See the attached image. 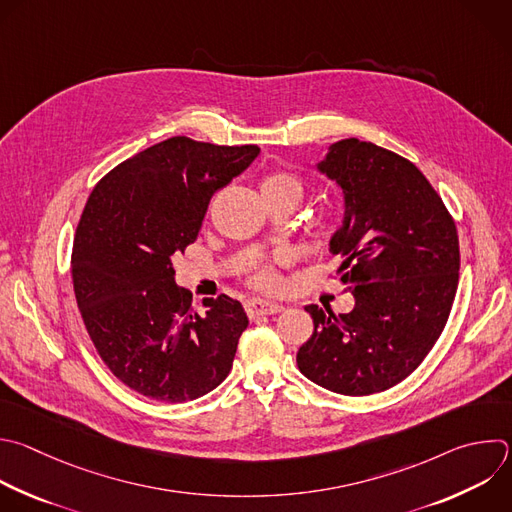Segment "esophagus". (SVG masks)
Here are the masks:
<instances>
[{"instance_id": "obj_1", "label": "esophagus", "mask_w": 512, "mask_h": 512, "mask_svg": "<svg viewBox=\"0 0 512 512\" xmlns=\"http://www.w3.org/2000/svg\"><path fill=\"white\" fill-rule=\"evenodd\" d=\"M245 309H247L249 317H257V315L279 313V311H283V305H279L275 301H265V299H249Z\"/></svg>"}]
</instances>
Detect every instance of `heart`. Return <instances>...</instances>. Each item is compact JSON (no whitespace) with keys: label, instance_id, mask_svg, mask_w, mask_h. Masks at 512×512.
<instances>
[{"label":"heart","instance_id":"obj_1","mask_svg":"<svg viewBox=\"0 0 512 512\" xmlns=\"http://www.w3.org/2000/svg\"><path fill=\"white\" fill-rule=\"evenodd\" d=\"M287 193V195H293V197H301V181L291 175V173H273L269 177L263 179L261 183V193ZM255 285L259 287H275L277 283V277L271 273V271H259L255 277H253Z\"/></svg>","mask_w":512,"mask_h":512}]
</instances>
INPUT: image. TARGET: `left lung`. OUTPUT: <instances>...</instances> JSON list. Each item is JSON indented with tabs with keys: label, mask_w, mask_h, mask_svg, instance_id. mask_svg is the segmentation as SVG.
<instances>
[{
	"label": "left lung",
	"mask_w": 512,
	"mask_h": 512,
	"mask_svg": "<svg viewBox=\"0 0 512 512\" xmlns=\"http://www.w3.org/2000/svg\"><path fill=\"white\" fill-rule=\"evenodd\" d=\"M317 170L344 191L346 217L329 251L342 257L335 275L356 305L339 315L305 307L313 333L297 366L335 394L384 392L422 364L448 321L460 269L456 225L416 164L378 144L339 140Z\"/></svg>",
	"instance_id": "obj_1"
}]
</instances>
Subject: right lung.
<instances>
[{
    "label": "right lung",
    "instance_id": "add662e5",
    "mask_svg": "<svg viewBox=\"0 0 512 512\" xmlns=\"http://www.w3.org/2000/svg\"><path fill=\"white\" fill-rule=\"evenodd\" d=\"M257 154L173 136L114 166L88 197L72 249L76 301L102 362L146 398L197 400L231 372L247 313L225 293L197 311L173 255L197 241L213 195Z\"/></svg>",
    "mask_w": 512,
    "mask_h": 512
}]
</instances>
